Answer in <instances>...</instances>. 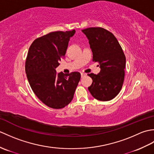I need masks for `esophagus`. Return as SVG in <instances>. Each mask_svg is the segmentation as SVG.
<instances>
[{"instance_id": "esophagus-1", "label": "esophagus", "mask_w": 154, "mask_h": 154, "mask_svg": "<svg viewBox=\"0 0 154 154\" xmlns=\"http://www.w3.org/2000/svg\"><path fill=\"white\" fill-rule=\"evenodd\" d=\"M85 73H81V77H83L84 76H85Z\"/></svg>"}]
</instances>
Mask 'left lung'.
Wrapping results in <instances>:
<instances>
[{
	"instance_id": "left-lung-1",
	"label": "left lung",
	"mask_w": 154,
	"mask_h": 154,
	"mask_svg": "<svg viewBox=\"0 0 154 154\" xmlns=\"http://www.w3.org/2000/svg\"><path fill=\"white\" fill-rule=\"evenodd\" d=\"M89 40L93 61L99 63V74L90 73L93 83L88 87L92 96L99 100L108 101L116 97L124 79L126 57L115 36L100 27L82 30ZM99 66V65H98Z\"/></svg>"
}]
</instances>
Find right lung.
Instances as JSON below:
<instances>
[{
    "mask_svg": "<svg viewBox=\"0 0 154 154\" xmlns=\"http://www.w3.org/2000/svg\"><path fill=\"white\" fill-rule=\"evenodd\" d=\"M75 33V30L50 32L35 39L28 52L25 70L28 82L38 99L52 109H62L71 102L81 79L79 72L64 75L55 71Z\"/></svg>",
    "mask_w": 154,
    "mask_h": 154,
    "instance_id": "1",
    "label": "right lung"
}]
</instances>
